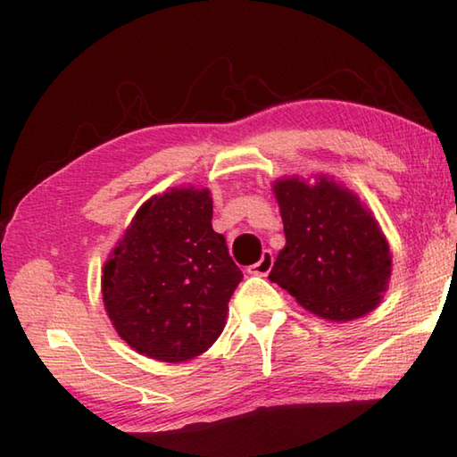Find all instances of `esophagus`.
Segmentation results:
<instances>
[{
    "label": "esophagus",
    "mask_w": 457,
    "mask_h": 457,
    "mask_svg": "<svg viewBox=\"0 0 457 457\" xmlns=\"http://www.w3.org/2000/svg\"><path fill=\"white\" fill-rule=\"evenodd\" d=\"M271 265H273V255H271L270 250H265L262 253V257H260V262L250 265V268H247V271H250L252 276H268L270 270H271Z\"/></svg>",
    "instance_id": "obj_1"
}]
</instances>
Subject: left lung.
<instances>
[{
    "label": "left lung",
    "mask_w": 457,
    "mask_h": 457,
    "mask_svg": "<svg viewBox=\"0 0 457 457\" xmlns=\"http://www.w3.org/2000/svg\"><path fill=\"white\" fill-rule=\"evenodd\" d=\"M273 194L286 247L270 279L323 320L350 321L376 310L392 276V253L360 197L326 176L313 186L278 179Z\"/></svg>",
    "instance_id": "8db88e82"
}]
</instances>
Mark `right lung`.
I'll use <instances>...</instances> for the list:
<instances>
[{"mask_svg":"<svg viewBox=\"0 0 457 457\" xmlns=\"http://www.w3.org/2000/svg\"><path fill=\"white\" fill-rule=\"evenodd\" d=\"M210 189L173 187L139 207L104 265L102 294L115 331L160 361L204 353L226 326L244 273L212 228Z\"/></svg>","mask_w":457,"mask_h":457,"instance_id":"add662e5","label":"right lung"}]
</instances>
